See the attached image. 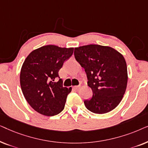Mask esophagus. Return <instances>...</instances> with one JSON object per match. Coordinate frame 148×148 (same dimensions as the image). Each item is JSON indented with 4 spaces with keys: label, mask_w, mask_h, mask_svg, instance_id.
Listing matches in <instances>:
<instances>
[{
    "label": "esophagus",
    "mask_w": 148,
    "mask_h": 148,
    "mask_svg": "<svg viewBox=\"0 0 148 148\" xmlns=\"http://www.w3.org/2000/svg\"><path fill=\"white\" fill-rule=\"evenodd\" d=\"M73 88L75 89V90H79V89L81 88V86L79 85V86H74Z\"/></svg>",
    "instance_id": "1"
}]
</instances>
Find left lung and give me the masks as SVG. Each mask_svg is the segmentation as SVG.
I'll list each match as a JSON object with an SVG mask.
<instances>
[{
    "label": "left lung",
    "instance_id": "left-lung-1",
    "mask_svg": "<svg viewBox=\"0 0 148 148\" xmlns=\"http://www.w3.org/2000/svg\"><path fill=\"white\" fill-rule=\"evenodd\" d=\"M75 58L85 69L92 98L84 100L91 112L104 114L118 106L127 84V68L124 57L109 46L96 44L75 48Z\"/></svg>",
    "mask_w": 148,
    "mask_h": 148
}]
</instances>
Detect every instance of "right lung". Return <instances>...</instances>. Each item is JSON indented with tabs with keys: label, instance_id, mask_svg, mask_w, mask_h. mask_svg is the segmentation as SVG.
I'll list each match as a JSON object with an SVG mask.
<instances>
[{
	"label": "right lung",
	"instance_id": "obj_1",
	"mask_svg": "<svg viewBox=\"0 0 148 148\" xmlns=\"http://www.w3.org/2000/svg\"><path fill=\"white\" fill-rule=\"evenodd\" d=\"M73 50L47 45L34 50L25 58L20 84L25 100L36 112L50 116L64 109L71 88L63 86L58 71Z\"/></svg>",
	"mask_w": 148,
	"mask_h": 148
}]
</instances>
